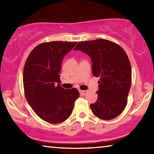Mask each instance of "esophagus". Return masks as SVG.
<instances>
[{
  "label": "esophagus",
  "mask_w": 154,
  "mask_h": 154,
  "mask_svg": "<svg viewBox=\"0 0 154 154\" xmlns=\"http://www.w3.org/2000/svg\"><path fill=\"white\" fill-rule=\"evenodd\" d=\"M80 94H82V95H85V94H86V93H87V92H88V91H87V90H80Z\"/></svg>",
  "instance_id": "34e87169"
}]
</instances>
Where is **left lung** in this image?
Listing matches in <instances>:
<instances>
[{"mask_svg":"<svg viewBox=\"0 0 154 154\" xmlns=\"http://www.w3.org/2000/svg\"><path fill=\"white\" fill-rule=\"evenodd\" d=\"M74 50L90 56L92 73L100 78L97 100L90 104L92 113L102 120L119 116L127 104L132 82L131 65L127 54L119 45L105 39L79 42Z\"/></svg>","mask_w":154,"mask_h":154,"instance_id":"obj_1","label":"left lung"}]
</instances>
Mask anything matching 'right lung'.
Instances as JSON below:
<instances>
[{
    "mask_svg": "<svg viewBox=\"0 0 154 154\" xmlns=\"http://www.w3.org/2000/svg\"><path fill=\"white\" fill-rule=\"evenodd\" d=\"M76 43H41L33 48L25 62L23 72L25 97L34 112L48 123L58 124L66 121L79 97L76 88L66 90L60 84L63 58Z\"/></svg>",
    "mask_w": 154,
    "mask_h": 154,
    "instance_id": "right-lung-1",
    "label": "right lung"
}]
</instances>
